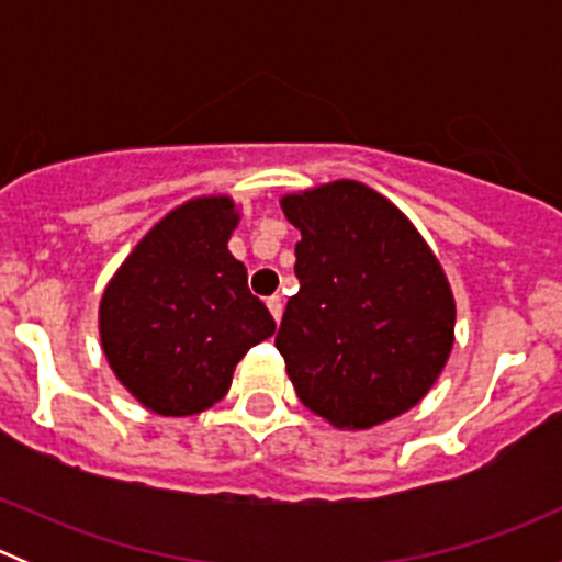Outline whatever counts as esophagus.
Instances as JSON below:
<instances>
[{"label":"esophagus","mask_w":562,"mask_h":562,"mask_svg":"<svg viewBox=\"0 0 562 562\" xmlns=\"http://www.w3.org/2000/svg\"><path fill=\"white\" fill-rule=\"evenodd\" d=\"M266 307L271 310L274 321L280 323V317H282V296H269V299H266Z\"/></svg>","instance_id":"obj_1"}]
</instances>
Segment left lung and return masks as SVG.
Masks as SVG:
<instances>
[{
  "mask_svg": "<svg viewBox=\"0 0 562 562\" xmlns=\"http://www.w3.org/2000/svg\"><path fill=\"white\" fill-rule=\"evenodd\" d=\"M302 231L277 350L299 400L370 429L416 405L454 345V296L405 214L359 181L282 198Z\"/></svg>",
  "mask_w": 562,
  "mask_h": 562,
  "instance_id": "8db88e82",
  "label": "left lung"
}]
</instances>
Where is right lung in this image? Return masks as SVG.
Returning a JSON list of instances; mask_svg holds the SVG:
<instances>
[{"label":"right lung","mask_w":562,"mask_h":562,"mask_svg":"<svg viewBox=\"0 0 562 562\" xmlns=\"http://www.w3.org/2000/svg\"><path fill=\"white\" fill-rule=\"evenodd\" d=\"M231 198H198L162 217L108 282L100 337L130 394L160 416L223 400L236 364L274 334V317L228 252Z\"/></svg>","instance_id":"add662e5"}]
</instances>
